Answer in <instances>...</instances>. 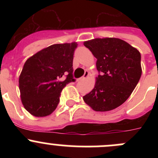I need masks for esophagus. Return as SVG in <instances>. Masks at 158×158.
<instances>
[{
    "label": "esophagus",
    "mask_w": 158,
    "mask_h": 158,
    "mask_svg": "<svg viewBox=\"0 0 158 158\" xmlns=\"http://www.w3.org/2000/svg\"><path fill=\"white\" fill-rule=\"evenodd\" d=\"M89 76V72L88 71H85V74H84V76H82V77H81L80 79H79V80H83V79H85V78H87Z\"/></svg>",
    "instance_id": "34e87169"
}]
</instances>
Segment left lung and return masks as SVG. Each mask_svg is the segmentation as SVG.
Returning <instances> with one entry per match:
<instances>
[{"mask_svg": "<svg viewBox=\"0 0 158 158\" xmlns=\"http://www.w3.org/2000/svg\"><path fill=\"white\" fill-rule=\"evenodd\" d=\"M97 59L95 88L83 100L96 111L116 109L128 98L141 76V53L118 38H97L84 42Z\"/></svg>", "mask_w": 158, "mask_h": 158, "instance_id": "8db88e82", "label": "left lung"}]
</instances>
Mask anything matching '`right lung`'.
Returning <instances> with one entry per match:
<instances>
[{"label": "right lung", "instance_id": "add662e5", "mask_svg": "<svg viewBox=\"0 0 158 158\" xmlns=\"http://www.w3.org/2000/svg\"><path fill=\"white\" fill-rule=\"evenodd\" d=\"M77 46L75 42L53 44L36 52L24 63L19 88L23 106L33 116L50 114L60 102L63 88L76 81L73 62Z\"/></svg>", "mask_w": 158, "mask_h": 158}]
</instances>
